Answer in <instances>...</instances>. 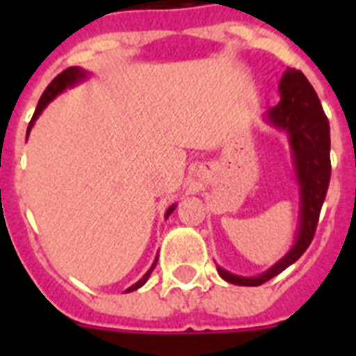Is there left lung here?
I'll return each instance as SVG.
<instances>
[{"mask_svg":"<svg viewBox=\"0 0 356 356\" xmlns=\"http://www.w3.org/2000/svg\"><path fill=\"white\" fill-rule=\"evenodd\" d=\"M281 102L268 111V122L288 134L293 168L298 175L301 214L299 233L293 248L270 270L257 277H240L218 266V273L238 286H259L293 264L312 242L320 211L331 181V133L329 120L321 108L320 97L299 70H286L279 83Z\"/></svg>","mask_w":356,"mask_h":356,"instance_id":"obj_1","label":"left lung"}]
</instances>
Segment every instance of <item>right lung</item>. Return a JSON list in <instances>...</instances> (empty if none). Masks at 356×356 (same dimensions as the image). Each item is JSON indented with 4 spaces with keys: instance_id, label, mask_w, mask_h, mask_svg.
I'll use <instances>...</instances> for the list:
<instances>
[{
    "instance_id": "obj_1",
    "label": "right lung",
    "mask_w": 356,
    "mask_h": 356,
    "mask_svg": "<svg viewBox=\"0 0 356 356\" xmlns=\"http://www.w3.org/2000/svg\"><path fill=\"white\" fill-rule=\"evenodd\" d=\"M85 77H86V72L83 68H79V66H72V68L64 70L63 74H58L57 77H55V79H53L51 83H49V85H47V88H46V90H44V94H42L40 102H38V105H36L35 114H33V120H31L29 127H27V134H29V131H31V127H33V123H35V120L38 118L42 111H44V108L47 107V103L51 102V99H55V97H57L58 94H60V92L66 90V88L77 85V83L85 79ZM173 209H175V205H172V207H170V209H168L166 218L170 216V214H172ZM155 266H156V260H155V262H153V266H151L149 270H147V273H145V275L142 277V279H140V281L136 282V284H133V286H131V288H127L125 292H133V290H136V288L144 286L145 281L149 279L151 271H153V268H155Z\"/></svg>"
}]
</instances>
